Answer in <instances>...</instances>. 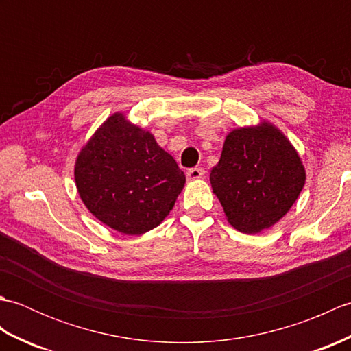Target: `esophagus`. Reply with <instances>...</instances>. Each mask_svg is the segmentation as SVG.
Returning <instances> with one entry per match:
<instances>
[{"label": "esophagus", "mask_w": 351, "mask_h": 351, "mask_svg": "<svg viewBox=\"0 0 351 351\" xmlns=\"http://www.w3.org/2000/svg\"><path fill=\"white\" fill-rule=\"evenodd\" d=\"M205 175V170L202 167H195V169H190L187 171V180L189 181H197V180H202Z\"/></svg>", "instance_id": "esophagus-1"}]
</instances>
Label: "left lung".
Returning <instances> with one entry per match:
<instances>
[{
	"label": "left lung",
	"mask_w": 351,
	"mask_h": 351,
	"mask_svg": "<svg viewBox=\"0 0 351 351\" xmlns=\"http://www.w3.org/2000/svg\"><path fill=\"white\" fill-rule=\"evenodd\" d=\"M210 181L229 225L258 234L274 226L295 204L306 170L285 134L263 119L228 134Z\"/></svg>",
	"instance_id": "8db88e82"
}]
</instances>
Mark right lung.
Here are the masks:
<instances>
[{
    "mask_svg": "<svg viewBox=\"0 0 351 351\" xmlns=\"http://www.w3.org/2000/svg\"><path fill=\"white\" fill-rule=\"evenodd\" d=\"M73 176L87 210L123 235L161 225L185 185L173 156L122 111L108 116L80 149Z\"/></svg>",
    "mask_w": 351,
    "mask_h": 351,
    "instance_id": "right-lung-1",
    "label": "right lung"
}]
</instances>
